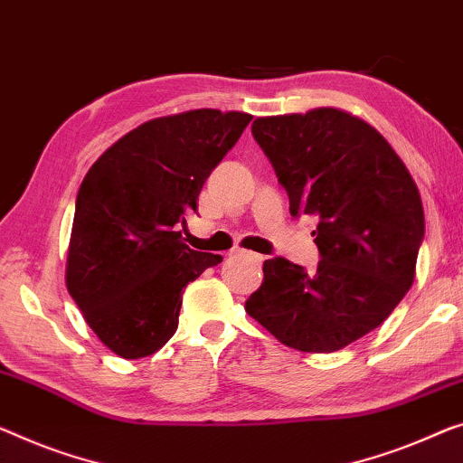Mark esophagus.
<instances>
[{
    "label": "esophagus",
    "mask_w": 463,
    "mask_h": 463,
    "mask_svg": "<svg viewBox=\"0 0 463 463\" xmlns=\"http://www.w3.org/2000/svg\"><path fill=\"white\" fill-rule=\"evenodd\" d=\"M234 255H243V258L253 261V264H261V261H264V258H261L260 253H251V251H234Z\"/></svg>",
    "instance_id": "obj_1"
}]
</instances>
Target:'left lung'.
Segmentation results:
<instances>
[{
    "mask_svg": "<svg viewBox=\"0 0 463 463\" xmlns=\"http://www.w3.org/2000/svg\"><path fill=\"white\" fill-rule=\"evenodd\" d=\"M253 139L288 195L293 218L316 216L320 261H264L245 309L287 347L330 354L389 318L410 291L424 210L384 137L335 108L255 118Z\"/></svg>",
    "mask_w": 463,
    "mask_h": 463,
    "instance_id": "8db88e82",
    "label": "left lung"
}]
</instances>
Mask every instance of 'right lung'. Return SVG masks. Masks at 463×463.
Segmentation results:
<instances>
[{
  "mask_svg": "<svg viewBox=\"0 0 463 463\" xmlns=\"http://www.w3.org/2000/svg\"><path fill=\"white\" fill-rule=\"evenodd\" d=\"M250 114L191 109L141 124L82 181L66 285L99 341L124 360L156 354L176 333L183 288L222 255L184 245L212 170L243 135Z\"/></svg>",
  "mask_w": 463,
  "mask_h": 463,
  "instance_id": "1",
  "label": "right lung"
}]
</instances>
